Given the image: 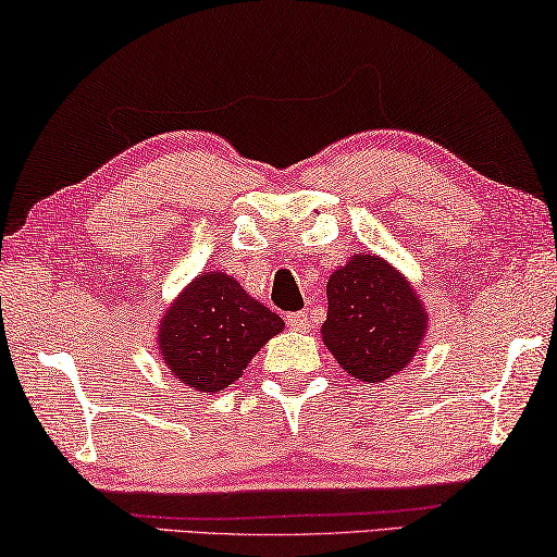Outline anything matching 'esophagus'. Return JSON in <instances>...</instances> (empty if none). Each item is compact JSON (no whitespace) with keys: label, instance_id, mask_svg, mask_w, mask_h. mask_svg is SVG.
I'll return each instance as SVG.
<instances>
[{"label":"esophagus","instance_id":"1","mask_svg":"<svg viewBox=\"0 0 557 557\" xmlns=\"http://www.w3.org/2000/svg\"><path fill=\"white\" fill-rule=\"evenodd\" d=\"M286 323L290 327H296V331H308V325H311V313L308 311H298V313H290L286 318Z\"/></svg>","mask_w":557,"mask_h":557}]
</instances>
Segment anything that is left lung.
Returning a JSON list of instances; mask_svg holds the SVG:
<instances>
[{
    "mask_svg": "<svg viewBox=\"0 0 557 557\" xmlns=\"http://www.w3.org/2000/svg\"><path fill=\"white\" fill-rule=\"evenodd\" d=\"M327 318L321 338L341 368L358 382L399 375L430 327L419 290L403 271L375 253H355L325 284Z\"/></svg>",
    "mask_w": 557,
    "mask_h": 557,
    "instance_id": "obj_1",
    "label": "left lung"
}]
</instances>
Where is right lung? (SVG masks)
<instances>
[{"label":"right lung","instance_id":"right-lung-1","mask_svg":"<svg viewBox=\"0 0 557 557\" xmlns=\"http://www.w3.org/2000/svg\"><path fill=\"white\" fill-rule=\"evenodd\" d=\"M284 321L226 271H205L180 290L158 323L170 375L197 392H222L242 377Z\"/></svg>","mask_w":557,"mask_h":557}]
</instances>
